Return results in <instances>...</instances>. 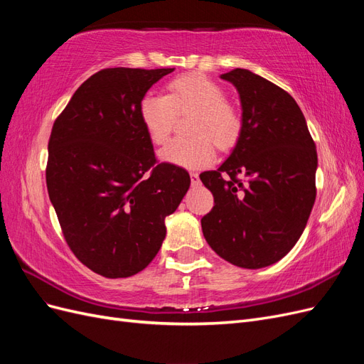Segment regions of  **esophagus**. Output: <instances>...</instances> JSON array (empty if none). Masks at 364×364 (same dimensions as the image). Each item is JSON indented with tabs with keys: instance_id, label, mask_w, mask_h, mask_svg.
Instances as JSON below:
<instances>
[{
	"instance_id": "34e87169",
	"label": "esophagus",
	"mask_w": 364,
	"mask_h": 364,
	"mask_svg": "<svg viewBox=\"0 0 364 364\" xmlns=\"http://www.w3.org/2000/svg\"><path fill=\"white\" fill-rule=\"evenodd\" d=\"M190 178H191V185H199V182H200L199 174H197V173H190Z\"/></svg>"
}]
</instances>
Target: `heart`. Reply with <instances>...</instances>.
Wrapping results in <instances>:
<instances>
[{"label": "heart", "instance_id": "1", "mask_svg": "<svg viewBox=\"0 0 364 364\" xmlns=\"http://www.w3.org/2000/svg\"><path fill=\"white\" fill-rule=\"evenodd\" d=\"M226 92L203 73L176 77L167 85V95L147 94L139 102V118L153 144L162 146L174 129L178 115L194 111L190 119L191 138H174L159 151V158L183 168H202L213 164L215 146L229 147L241 129V115Z\"/></svg>", "mask_w": 364, "mask_h": 364}]
</instances>
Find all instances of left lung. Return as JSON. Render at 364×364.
Returning a JSON list of instances; mask_svg holds the SVG:
<instances>
[{"label": "left lung", "instance_id": "obj_1", "mask_svg": "<svg viewBox=\"0 0 364 364\" xmlns=\"http://www.w3.org/2000/svg\"><path fill=\"white\" fill-rule=\"evenodd\" d=\"M240 94L243 119L230 156L200 181L214 196L202 218L208 245L228 262L261 269L302 235L316 200V144L294 98L235 68L220 75Z\"/></svg>", "mask_w": 364, "mask_h": 364}]
</instances>
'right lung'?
<instances>
[{
	"label": "right lung",
	"mask_w": 364,
	"mask_h": 364,
	"mask_svg": "<svg viewBox=\"0 0 364 364\" xmlns=\"http://www.w3.org/2000/svg\"><path fill=\"white\" fill-rule=\"evenodd\" d=\"M174 68H106L74 92L56 118L46 170L65 241L87 269L127 278L146 269L165 238V217L190 174L156 164L139 102Z\"/></svg>",
	"instance_id": "right-lung-1"
}]
</instances>
